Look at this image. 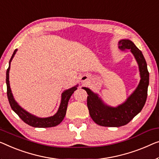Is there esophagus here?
Returning a JSON list of instances; mask_svg holds the SVG:
<instances>
[{
	"mask_svg": "<svg viewBox=\"0 0 159 159\" xmlns=\"http://www.w3.org/2000/svg\"><path fill=\"white\" fill-rule=\"evenodd\" d=\"M88 80V78H87V76H83L82 78H81V79H80V82L81 83H84L85 81H86V80Z\"/></svg>",
	"mask_w": 159,
	"mask_h": 159,
	"instance_id": "esophagus-1",
	"label": "esophagus"
}]
</instances>
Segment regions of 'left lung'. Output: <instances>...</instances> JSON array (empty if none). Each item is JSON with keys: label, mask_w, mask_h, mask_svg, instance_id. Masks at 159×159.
I'll list each match as a JSON object with an SVG mask.
<instances>
[{"label": "left lung", "mask_w": 159, "mask_h": 159, "mask_svg": "<svg viewBox=\"0 0 159 159\" xmlns=\"http://www.w3.org/2000/svg\"><path fill=\"white\" fill-rule=\"evenodd\" d=\"M118 48L129 50L134 55L139 66L141 80L136 89L128 98L116 107L108 106L103 102L98 93L91 89L83 87L87 92V106L89 114L93 121L99 125L119 127L126 125L141 111L147 98L149 84V73L143 53L131 40L122 39L118 42Z\"/></svg>", "instance_id": "1"}]
</instances>
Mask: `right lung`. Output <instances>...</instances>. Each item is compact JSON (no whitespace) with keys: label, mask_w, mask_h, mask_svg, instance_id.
Returning <instances> with one entry per match:
<instances>
[{"label":"right lung","mask_w":159,"mask_h":159,"mask_svg":"<svg viewBox=\"0 0 159 159\" xmlns=\"http://www.w3.org/2000/svg\"><path fill=\"white\" fill-rule=\"evenodd\" d=\"M18 50L16 49L14 51L13 55L11 56V58L9 61V66L8 68L6 70V86H7V96H8V101L10 103L11 107L13 111L17 114L25 124L28 125H31L33 127L35 128H49L53 127L56 125L61 124V121L64 118L66 110H67V106L68 101L73 93L75 90L77 89V87L79 85L73 86L70 89L65 90L61 94V103L59 106L58 111L52 116L46 117V118H40L35 116L31 114L29 112L25 111V109L21 107L19 104L16 102L15 98L12 93L11 86H10V81H9V71H10L11 68V62L13 60L14 56Z\"/></svg>","instance_id":"obj_1"}]
</instances>
